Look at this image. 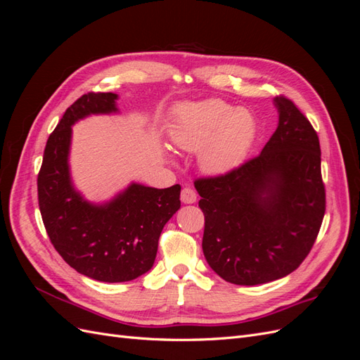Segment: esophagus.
Listing matches in <instances>:
<instances>
[{"label":"esophagus","instance_id":"esophagus-1","mask_svg":"<svg viewBox=\"0 0 360 360\" xmlns=\"http://www.w3.org/2000/svg\"><path fill=\"white\" fill-rule=\"evenodd\" d=\"M180 198H181V202L184 204H192L197 201V192H195L192 188H183Z\"/></svg>","mask_w":360,"mask_h":360}]
</instances>
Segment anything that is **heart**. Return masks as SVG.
Instances as JSON below:
<instances>
[{"instance_id":"1","label":"heart","mask_w":360,"mask_h":360,"mask_svg":"<svg viewBox=\"0 0 360 360\" xmlns=\"http://www.w3.org/2000/svg\"><path fill=\"white\" fill-rule=\"evenodd\" d=\"M255 122L245 110L219 99H207L177 108L171 139L184 151L200 150V165L209 174L231 171L252 144Z\"/></svg>"}]
</instances>
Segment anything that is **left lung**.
<instances>
[{"label": "left lung", "mask_w": 360, "mask_h": 360, "mask_svg": "<svg viewBox=\"0 0 360 360\" xmlns=\"http://www.w3.org/2000/svg\"><path fill=\"white\" fill-rule=\"evenodd\" d=\"M275 103L279 124L258 156L193 181L204 213V257L237 285L266 284L296 270L326 212L319 135L288 97Z\"/></svg>", "instance_id": "8db88e82"}]
</instances>
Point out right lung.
<instances>
[{
  "mask_svg": "<svg viewBox=\"0 0 360 360\" xmlns=\"http://www.w3.org/2000/svg\"><path fill=\"white\" fill-rule=\"evenodd\" d=\"M117 94L90 91L70 105L49 135L37 176V197L49 240L79 274L102 282L132 281L148 271L159 237L180 209V184L167 189L132 184L105 205H93L72 188V124L85 115L117 111Z\"/></svg>",
  "mask_w": 360,
  "mask_h": 360,
  "instance_id": "add662e5",
  "label": "right lung"
}]
</instances>
